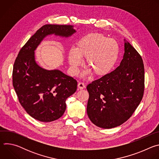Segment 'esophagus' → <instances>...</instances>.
I'll use <instances>...</instances> for the list:
<instances>
[{"label":"esophagus","instance_id":"34e87169","mask_svg":"<svg viewBox=\"0 0 159 159\" xmlns=\"http://www.w3.org/2000/svg\"><path fill=\"white\" fill-rule=\"evenodd\" d=\"M77 86H78V88H79V89H84V88H85V85L84 83L81 82H79V83H78Z\"/></svg>","mask_w":159,"mask_h":159}]
</instances>
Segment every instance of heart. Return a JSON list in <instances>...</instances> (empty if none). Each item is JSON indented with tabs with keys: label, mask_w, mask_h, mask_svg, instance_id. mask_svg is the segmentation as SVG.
Returning <instances> with one entry per match:
<instances>
[{
	"label": "heart",
	"mask_w": 159,
	"mask_h": 159,
	"mask_svg": "<svg viewBox=\"0 0 159 159\" xmlns=\"http://www.w3.org/2000/svg\"><path fill=\"white\" fill-rule=\"evenodd\" d=\"M120 55L118 42L101 33H90L80 39L77 47L71 48L68 53V60L70 71L76 75L85 57V65L88 69L85 75L92 72L96 77L108 74L116 65Z\"/></svg>",
	"instance_id": "heart-1"
}]
</instances>
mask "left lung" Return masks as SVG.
<instances>
[{
  "instance_id": "8db88e82",
  "label": "left lung",
  "mask_w": 159,
  "mask_h": 159,
  "mask_svg": "<svg viewBox=\"0 0 159 159\" xmlns=\"http://www.w3.org/2000/svg\"><path fill=\"white\" fill-rule=\"evenodd\" d=\"M120 66L87 86L89 98L87 112L95 125L104 129L126 121L140 103L144 91L142 58L125 39Z\"/></svg>"
}]
</instances>
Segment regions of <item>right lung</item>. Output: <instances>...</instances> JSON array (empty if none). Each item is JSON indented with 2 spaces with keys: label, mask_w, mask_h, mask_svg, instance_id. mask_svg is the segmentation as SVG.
<instances>
[{
  "label": "right lung",
  "mask_w": 159,
  "mask_h": 159,
  "mask_svg": "<svg viewBox=\"0 0 159 159\" xmlns=\"http://www.w3.org/2000/svg\"><path fill=\"white\" fill-rule=\"evenodd\" d=\"M76 32L72 25H44L20 49L15 60L14 88L21 106L35 120L51 122L60 118L65 111L66 98L76 91L77 82L58 69L41 67L34 52L48 36L66 38Z\"/></svg>",
  "instance_id": "add662e5"
}]
</instances>
